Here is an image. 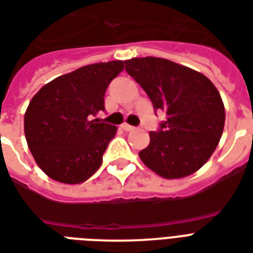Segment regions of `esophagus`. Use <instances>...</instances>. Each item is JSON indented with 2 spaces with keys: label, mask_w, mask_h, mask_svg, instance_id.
<instances>
[{
  "label": "esophagus",
  "mask_w": 253,
  "mask_h": 253,
  "mask_svg": "<svg viewBox=\"0 0 253 253\" xmlns=\"http://www.w3.org/2000/svg\"><path fill=\"white\" fill-rule=\"evenodd\" d=\"M121 128L124 129L125 132H132V130H134V126H132V125H129V124H126V123H125V124H123L121 125Z\"/></svg>",
  "instance_id": "34e87169"
}]
</instances>
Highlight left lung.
Returning <instances> with one entry per match:
<instances>
[{
  "instance_id": "1",
  "label": "left lung",
  "mask_w": 253,
  "mask_h": 253,
  "mask_svg": "<svg viewBox=\"0 0 253 253\" xmlns=\"http://www.w3.org/2000/svg\"><path fill=\"white\" fill-rule=\"evenodd\" d=\"M125 70L164 111L150 142L138 156L154 173L168 179L187 177L214 153L224 128L222 97L209 78L171 60L146 56L125 60Z\"/></svg>"
}]
</instances>
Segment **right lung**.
I'll return each instance as SVG.
<instances>
[{"mask_svg": "<svg viewBox=\"0 0 253 253\" xmlns=\"http://www.w3.org/2000/svg\"><path fill=\"white\" fill-rule=\"evenodd\" d=\"M123 60L88 64L43 85L25 113V136L38 166L62 183L87 181L103 162L117 128L93 119L104 111Z\"/></svg>", "mask_w": 253, "mask_h": 253, "instance_id": "add662e5", "label": "right lung"}]
</instances>
